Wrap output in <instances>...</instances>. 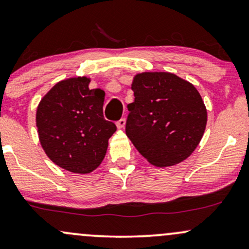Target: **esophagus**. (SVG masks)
<instances>
[{
  "label": "esophagus",
  "instance_id": "obj_1",
  "mask_svg": "<svg viewBox=\"0 0 249 249\" xmlns=\"http://www.w3.org/2000/svg\"><path fill=\"white\" fill-rule=\"evenodd\" d=\"M116 125H118V128L120 129H122V128H124L125 125V120L124 119H120L118 122H116Z\"/></svg>",
  "mask_w": 249,
  "mask_h": 249
}]
</instances>
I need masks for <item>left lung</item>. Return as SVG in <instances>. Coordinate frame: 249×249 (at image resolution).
<instances>
[{
  "mask_svg": "<svg viewBox=\"0 0 249 249\" xmlns=\"http://www.w3.org/2000/svg\"><path fill=\"white\" fill-rule=\"evenodd\" d=\"M125 134L139 153L159 168L183 162L199 144L207 112L197 89L169 72L134 77Z\"/></svg>",
  "mask_w": 249,
  "mask_h": 249,
  "instance_id": "left-lung-1",
  "label": "left lung"
}]
</instances>
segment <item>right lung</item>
Here are the masks:
<instances>
[{
    "label": "right lung",
    "instance_id": "obj_1",
    "mask_svg": "<svg viewBox=\"0 0 249 249\" xmlns=\"http://www.w3.org/2000/svg\"><path fill=\"white\" fill-rule=\"evenodd\" d=\"M90 79L61 80L37 107L36 124L42 148L55 165L89 174L105 159L116 125L104 118V90L90 89Z\"/></svg>",
    "mask_w": 249,
    "mask_h": 249
}]
</instances>
